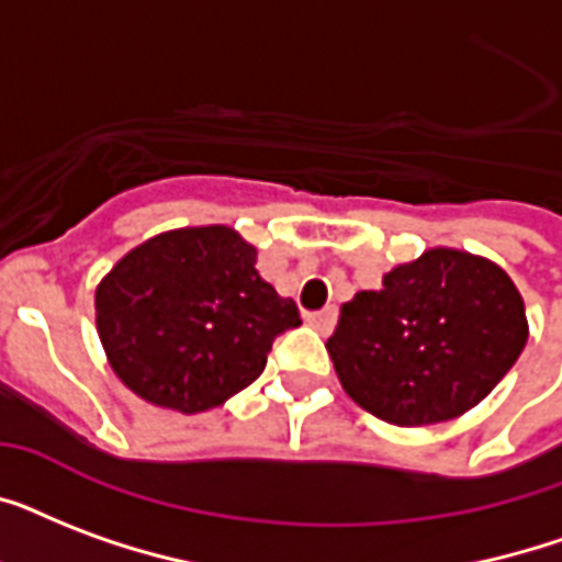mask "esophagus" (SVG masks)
I'll use <instances>...</instances> for the list:
<instances>
[{"mask_svg":"<svg viewBox=\"0 0 562 562\" xmlns=\"http://www.w3.org/2000/svg\"><path fill=\"white\" fill-rule=\"evenodd\" d=\"M306 324L312 326V329H317L321 335H329L335 329V324H338V308L312 312V315H306Z\"/></svg>","mask_w":562,"mask_h":562,"instance_id":"obj_1","label":"esophagus"}]
</instances>
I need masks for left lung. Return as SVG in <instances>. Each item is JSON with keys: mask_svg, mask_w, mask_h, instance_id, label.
<instances>
[{"mask_svg": "<svg viewBox=\"0 0 562 562\" xmlns=\"http://www.w3.org/2000/svg\"><path fill=\"white\" fill-rule=\"evenodd\" d=\"M528 341L519 291L498 265L435 247L344 303L326 341L344 391L393 426H431L479 405Z\"/></svg>", "mask_w": 562, "mask_h": 562, "instance_id": "left-lung-1", "label": "left lung"}]
</instances>
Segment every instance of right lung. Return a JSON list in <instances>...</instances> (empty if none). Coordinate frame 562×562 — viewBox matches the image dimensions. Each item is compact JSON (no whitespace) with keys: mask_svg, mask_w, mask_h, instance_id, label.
<instances>
[{"mask_svg":"<svg viewBox=\"0 0 562 562\" xmlns=\"http://www.w3.org/2000/svg\"><path fill=\"white\" fill-rule=\"evenodd\" d=\"M95 324L131 391L198 414L256 382L300 312L259 277L254 247L215 224L160 233L122 256L95 289Z\"/></svg>","mask_w":562,"mask_h":562,"instance_id":"obj_1","label":"right lung"}]
</instances>
